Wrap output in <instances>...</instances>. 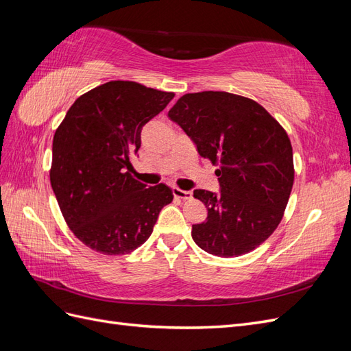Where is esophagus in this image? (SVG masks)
<instances>
[{"label": "esophagus", "instance_id": "1", "mask_svg": "<svg viewBox=\"0 0 351 351\" xmlns=\"http://www.w3.org/2000/svg\"><path fill=\"white\" fill-rule=\"evenodd\" d=\"M173 195L178 199H183V200H187L192 197V192H189V190H182L178 187H173Z\"/></svg>", "mask_w": 351, "mask_h": 351}]
</instances>
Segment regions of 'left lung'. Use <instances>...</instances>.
<instances>
[{"label": "left lung", "mask_w": 351, "mask_h": 351, "mask_svg": "<svg viewBox=\"0 0 351 351\" xmlns=\"http://www.w3.org/2000/svg\"><path fill=\"white\" fill-rule=\"evenodd\" d=\"M168 117L218 167L221 193L193 192L208 208V219L192 226L195 243L219 258L256 249L278 227L294 183L284 127L256 101L222 90L186 93Z\"/></svg>", "instance_id": "left-lung-1"}]
</instances>
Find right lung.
<instances>
[{"label":"right lung","instance_id":"1","mask_svg":"<svg viewBox=\"0 0 351 351\" xmlns=\"http://www.w3.org/2000/svg\"><path fill=\"white\" fill-rule=\"evenodd\" d=\"M173 98L174 92L111 80L74 101L56 130L51 186L69 228L92 250L132 253L173 202L168 186L146 187L130 173L142 127Z\"/></svg>","mask_w":351,"mask_h":351}]
</instances>
